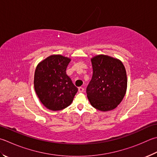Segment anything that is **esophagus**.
Here are the masks:
<instances>
[{
  "label": "esophagus",
  "mask_w": 157,
  "mask_h": 157,
  "mask_svg": "<svg viewBox=\"0 0 157 157\" xmlns=\"http://www.w3.org/2000/svg\"><path fill=\"white\" fill-rule=\"evenodd\" d=\"M78 91H79V92H83V91H84V88L82 87H78Z\"/></svg>",
  "instance_id": "obj_1"
}]
</instances>
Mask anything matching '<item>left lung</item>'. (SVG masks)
<instances>
[{"instance_id": "8db88e82", "label": "left lung", "mask_w": 157, "mask_h": 157, "mask_svg": "<svg viewBox=\"0 0 157 157\" xmlns=\"http://www.w3.org/2000/svg\"><path fill=\"white\" fill-rule=\"evenodd\" d=\"M93 75L87 87L91 106L101 111L113 110L122 102L127 88L126 69L122 62L110 56L91 58Z\"/></svg>"}]
</instances>
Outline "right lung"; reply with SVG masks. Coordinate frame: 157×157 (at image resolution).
<instances>
[{
	"label": "right lung",
	"mask_w": 157,
	"mask_h": 157,
	"mask_svg": "<svg viewBox=\"0 0 157 157\" xmlns=\"http://www.w3.org/2000/svg\"><path fill=\"white\" fill-rule=\"evenodd\" d=\"M70 61L61 55H52L39 63L35 69V92L41 102L50 110L66 108L77 92L78 88L66 72Z\"/></svg>",
	"instance_id": "right-lung-1"
}]
</instances>
